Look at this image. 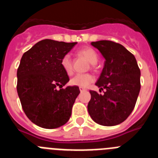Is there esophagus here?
<instances>
[{
    "mask_svg": "<svg viewBox=\"0 0 158 158\" xmlns=\"http://www.w3.org/2000/svg\"><path fill=\"white\" fill-rule=\"evenodd\" d=\"M79 89H80L81 92L85 91V90H86V89H85V88H83V87H79Z\"/></svg>",
    "mask_w": 158,
    "mask_h": 158,
    "instance_id": "34e87169",
    "label": "esophagus"
}]
</instances>
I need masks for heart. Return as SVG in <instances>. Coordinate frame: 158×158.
<instances>
[{"label":"heart","instance_id":"1","mask_svg":"<svg viewBox=\"0 0 158 158\" xmlns=\"http://www.w3.org/2000/svg\"><path fill=\"white\" fill-rule=\"evenodd\" d=\"M78 54L81 56H83L84 58L89 61L92 64V69L95 68V64L97 63L99 60V57L97 53L95 50H93L91 47H85L78 51ZM61 65L62 69L65 71L67 75L73 74V62L71 60V57L69 54H65L61 59ZM95 81V77L90 73H84V74H77L73 78H71L69 81L71 85L78 86V87L85 88L93 83Z\"/></svg>","mask_w":158,"mask_h":158}]
</instances>
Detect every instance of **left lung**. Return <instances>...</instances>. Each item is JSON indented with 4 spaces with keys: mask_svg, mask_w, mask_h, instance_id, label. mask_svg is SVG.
<instances>
[{
    "mask_svg": "<svg viewBox=\"0 0 158 158\" xmlns=\"http://www.w3.org/2000/svg\"><path fill=\"white\" fill-rule=\"evenodd\" d=\"M105 58L96 85L104 95L90 90L88 111L102 126H115L127 118L135 108L141 89L140 69L135 56L119 43L100 40L91 43Z\"/></svg>",
    "mask_w": 158,
    "mask_h": 158,
    "instance_id": "obj_1",
    "label": "left lung"
}]
</instances>
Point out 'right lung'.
Masks as SVG:
<instances>
[{
  "label": "right lung",
  "instance_id": "obj_1",
  "mask_svg": "<svg viewBox=\"0 0 158 158\" xmlns=\"http://www.w3.org/2000/svg\"><path fill=\"white\" fill-rule=\"evenodd\" d=\"M76 44L43 40L22 56L16 89L25 115L37 126L54 129L70 118L80 90L77 86L62 88L69 78L62 69L61 59Z\"/></svg>",
  "mask_w": 158,
  "mask_h": 158
}]
</instances>
